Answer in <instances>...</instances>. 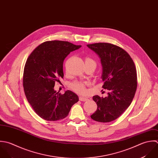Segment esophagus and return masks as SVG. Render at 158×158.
<instances>
[{
    "label": "esophagus",
    "instance_id": "1",
    "mask_svg": "<svg viewBox=\"0 0 158 158\" xmlns=\"http://www.w3.org/2000/svg\"><path fill=\"white\" fill-rule=\"evenodd\" d=\"M79 100L80 101H87L88 100V98H85V97H80L79 98Z\"/></svg>",
    "mask_w": 158,
    "mask_h": 158
}]
</instances>
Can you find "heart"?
Wrapping results in <instances>:
<instances>
[{"label": "heart", "instance_id": "b5f03b06", "mask_svg": "<svg viewBox=\"0 0 158 158\" xmlns=\"http://www.w3.org/2000/svg\"><path fill=\"white\" fill-rule=\"evenodd\" d=\"M85 64H93L96 66V62L93 59H91V57H86ZM87 85H88V83H86V82L75 81L71 83L69 85V86L75 93L80 94H83L86 93V86Z\"/></svg>", "mask_w": 158, "mask_h": 158}]
</instances>
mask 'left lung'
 <instances>
[{"label":"left lung","mask_w":158,"mask_h":158,"mask_svg":"<svg viewBox=\"0 0 158 158\" xmlns=\"http://www.w3.org/2000/svg\"><path fill=\"white\" fill-rule=\"evenodd\" d=\"M98 54L102 66V88L108 96H93L97 110L91 116L96 121L108 123L117 119L131 105L137 86V71L132 59L124 50L108 43L87 45Z\"/></svg>","instance_id":"obj_1"}]
</instances>
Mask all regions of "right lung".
Masks as SVG:
<instances>
[{
    "label": "right lung",
    "mask_w": 158,
    "mask_h": 158,
    "mask_svg": "<svg viewBox=\"0 0 158 158\" xmlns=\"http://www.w3.org/2000/svg\"><path fill=\"white\" fill-rule=\"evenodd\" d=\"M65 41H47L39 45L27 58L23 84L28 102L35 112L47 121L65 118L77 103L78 96L67 90L64 94L54 89L56 81L63 78V62L69 53L79 49Z\"/></svg>",
    "instance_id": "add662e5"
}]
</instances>
